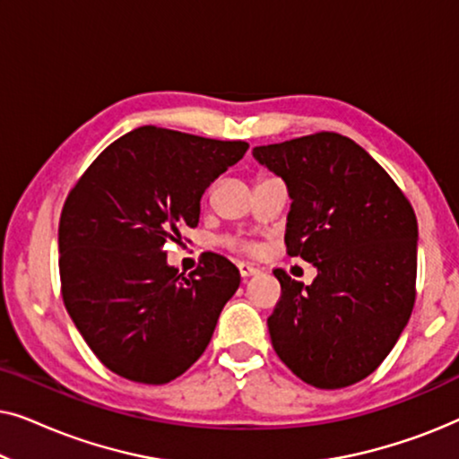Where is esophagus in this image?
I'll return each mask as SVG.
<instances>
[{
	"instance_id": "esophagus-1",
	"label": "esophagus",
	"mask_w": 459,
	"mask_h": 459,
	"mask_svg": "<svg viewBox=\"0 0 459 459\" xmlns=\"http://www.w3.org/2000/svg\"><path fill=\"white\" fill-rule=\"evenodd\" d=\"M238 272H240V275L244 280L247 278H250V275H255V273H259V269L256 267H253L250 265V263H238Z\"/></svg>"
}]
</instances>
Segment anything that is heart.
Masks as SVG:
<instances>
[{
  "instance_id": "obj_1",
  "label": "heart",
  "mask_w": 459,
  "mask_h": 459,
  "mask_svg": "<svg viewBox=\"0 0 459 459\" xmlns=\"http://www.w3.org/2000/svg\"><path fill=\"white\" fill-rule=\"evenodd\" d=\"M225 244H228L230 248H238L242 250V253H255V247L253 244H247V242H238V240H225Z\"/></svg>"
}]
</instances>
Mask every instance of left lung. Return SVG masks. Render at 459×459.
Masks as SVG:
<instances>
[{"instance_id":"1","label":"left lung","mask_w":459,"mask_h":459,"mask_svg":"<svg viewBox=\"0 0 459 459\" xmlns=\"http://www.w3.org/2000/svg\"><path fill=\"white\" fill-rule=\"evenodd\" d=\"M286 181V250L317 267L305 286L273 269L281 297L267 317L275 353L316 388H344L391 353L416 303L418 221L385 169L334 131L256 146Z\"/></svg>"}]
</instances>
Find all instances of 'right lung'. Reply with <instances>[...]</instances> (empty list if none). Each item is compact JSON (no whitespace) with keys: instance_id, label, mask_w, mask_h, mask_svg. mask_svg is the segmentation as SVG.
<instances>
[{"instance_id":"1","label":"right lung","mask_w":459,"mask_h":459,"mask_svg":"<svg viewBox=\"0 0 459 459\" xmlns=\"http://www.w3.org/2000/svg\"><path fill=\"white\" fill-rule=\"evenodd\" d=\"M247 150L146 125L112 142L68 192L58 225L62 300L110 372L165 385L209 347L240 272L206 253L186 278L167 263L165 244L196 228L204 190Z\"/></svg>"}]
</instances>
